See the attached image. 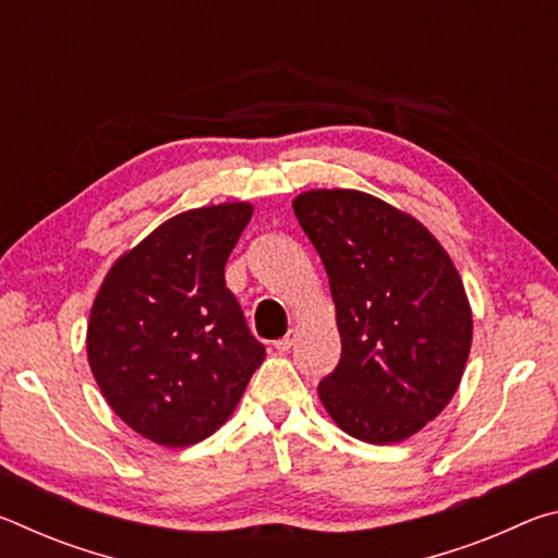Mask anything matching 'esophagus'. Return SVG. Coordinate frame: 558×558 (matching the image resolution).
<instances>
[{"mask_svg": "<svg viewBox=\"0 0 558 558\" xmlns=\"http://www.w3.org/2000/svg\"><path fill=\"white\" fill-rule=\"evenodd\" d=\"M295 339H298V332H295V329H290L286 337L276 339V349H278V352H290V347L295 344Z\"/></svg>", "mask_w": 558, "mask_h": 558, "instance_id": "esophagus-1", "label": "esophagus"}]
</instances>
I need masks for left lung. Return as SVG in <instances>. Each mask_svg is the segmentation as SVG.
Wrapping results in <instances>:
<instances>
[{"mask_svg":"<svg viewBox=\"0 0 558 558\" xmlns=\"http://www.w3.org/2000/svg\"><path fill=\"white\" fill-rule=\"evenodd\" d=\"M323 258L342 356L317 386L339 428L389 446L446 409L465 369L472 315L442 245L413 216L352 189L292 202Z\"/></svg>","mask_w":558,"mask_h":558,"instance_id":"left-lung-1","label":"left lung"}]
</instances>
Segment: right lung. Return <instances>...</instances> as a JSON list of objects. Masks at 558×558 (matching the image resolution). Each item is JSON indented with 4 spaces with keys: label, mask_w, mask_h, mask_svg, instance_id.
Here are the masks:
<instances>
[{
    "label": "right lung",
    "mask_w": 558,
    "mask_h": 558,
    "mask_svg": "<svg viewBox=\"0 0 558 558\" xmlns=\"http://www.w3.org/2000/svg\"><path fill=\"white\" fill-rule=\"evenodd\" d=\"M251 204L192 209L118 258L90 310L88 362L140 436L194 446L221 426L266 359L223 268Z\"/></svg>",
    "instance_id": "add662e5"
}]
</instances>
